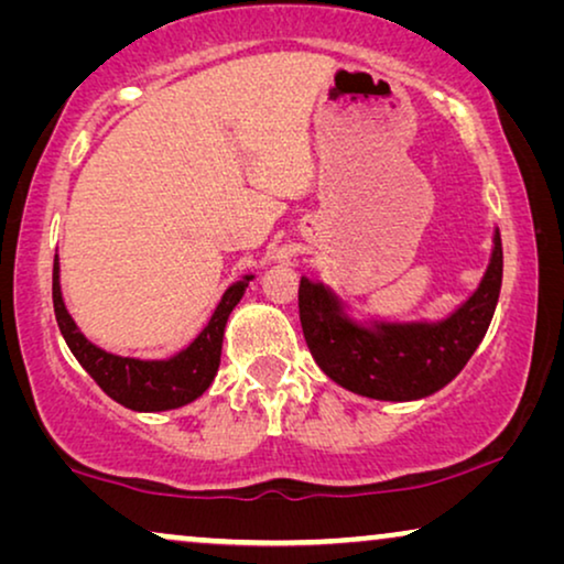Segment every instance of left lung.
<instances>
[{
  "mask_svg": "<svg viewBox=\"0 0 564 564\" xmlns=\"http://www.w3.org/2000/svg\"><path fill=\"white\" fill-rule=\"evenodd\" d=\"M503 280V246L492 234L480 284L444 321H354L323 282L300 280V323L315 365L341 388L375 400H421L462 372L488 334Z\"/></svg>",
  "mask_w": 564,
  "mask_h": 564,
  "instance_id": "8db88e82",
  "label": "left lung"
}]
</instances>
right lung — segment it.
Returning a JSON list of instances; mask_svg holds the SVG:
<instances>
[{"mask_svg":"<svg viewBox=\"0 0 564 564\" xmlns=\"http://www.w3.org/2000/svg\"><path fill=\"white\" fill-rule=\"evenodd\" d=\"M253 280V274H246L241 280L230 284L223 292L213 318L199 330V336L187 349L169 359H133L120 357L99 349L82 334L72 315L66 311L64 295H61V276H58V257L53 259V311L61 334L76 361L87 369L91 380L110 395L115 403L130 408L138 413H156L172 411L197 400L210 388L220 367L223 334H226L228 315L241 303L246 288Z\"/></svg>","mask_w":564,"mask_h":564,"instance_id":"right-lung-1","label":"right lung"}]
</instances>
